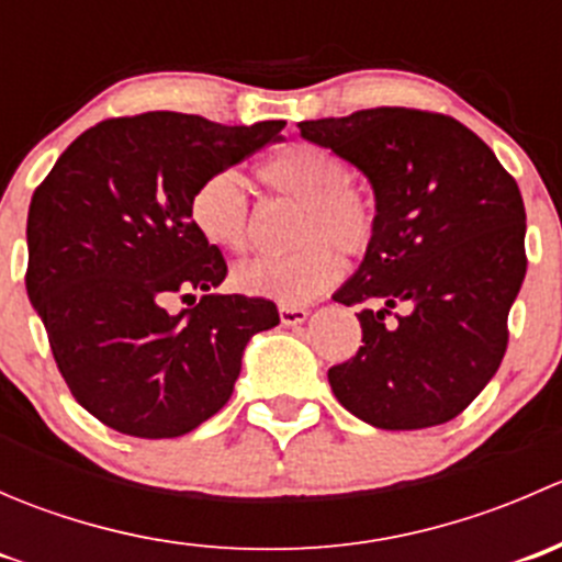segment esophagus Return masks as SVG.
Instances as JSON below:
<instances>
[{
	"mask_svg": "<svg viewBox=\"0 0 562 562\" xmlns=\"http://www.w3.org/2000/svg\"><path fill=\"white\" fill-rule=\"evenodd\" d=\"M307 317H310V310L288 307V304H280V323H282V326H302Z\"/></svg>",
	"mask_w": 562,
	"mask_h": 562,
	"instance_id": "esophagus-1",
	"label": "esophagus"
}]
</instances>
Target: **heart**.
I'll return each instance as SVG.
<instances>
[{"mask_svg": "<svg viewBox=\"0 0 562 562\" xmlns=\"http://www.w3.org/2000/svg\"><path fill=\"white\" fill-rule=\"evenodd\" d=\"M258 179L274 195L299 203L293 247L285 255H260L236 266L234 285L249 296L299 307L337 282L339 258L361 255L378 231L372 198L350 184L348 162L331 149L296 140L258 166ZM190 223L203 241L245 252L252 239V203L234 173L206 176L190 195Z\"/></svg>", "mask_w": 562, "mask_h": 562, "instance_id": "1", "label": "heart"}]
</instances>
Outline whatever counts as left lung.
<instances>
[{
    "mask_svg": "<svg viewBox=\"0 0 562 562\" xmlns=\"http://www.w3.org/2000/svg\"><path fill=\"white\" fill-rule=\"evenodd\" d=\"M299 130L359 168L375 192V239L334 293L348 307L364 304V345L328 370L334 396L378 429L451 422L506 353L508 310L527 271L517 181L443 113L370 108ZM396 303L406 315L391 324Z\"/></svg>",
    "mask_w": 562,
    "mask_h": 562,
    "instance_id": "8db88e82",
    "label": "left lung"
}]
</instances>
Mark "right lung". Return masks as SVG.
<instances>
[{
	"mask_svg": "<svg viewBox=\"0 0 562 562\" xmlns=\"http://www.w3.org/2000/svg\"><path fill=\"white\" fill-rule=\"evenodd\" d=\"M282 127L173 111L105 119L32 195L26 293L72 396L105 427L149 440L192 432L234 394L249 337L280 323L269 299L214 293L228 266L187 209L206 176ZM176 292L196 307L168 314Z\"/></svg>",
	"mask_w": 562,
	"mask_h": 562,
	"instance_id": "add662e5",
	"label": "right lung"
}]
</instances>
